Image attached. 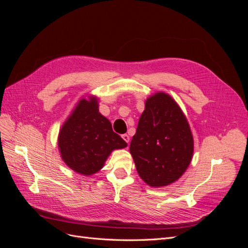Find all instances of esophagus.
<instances>
[{
	"mask_svg": "<svg viewBox=\"0 0 248 248\" xmlns=\"http://www.w3.org/2000/svg\"><path fill=\"white\" fill-rule=\"evenodd\" d=\"M122 138H123V140L127 142V144L129 145V136H128V134H123Z\"/></svg>",
	"mask_w": 248,
	"mask_h": 248,
	"instance_id": "1",
	"label": "esophagus"
}]
</instances>
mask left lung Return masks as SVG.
Segmentation results:
<instances>
[{"instance_id": "1", "label": "left lung", "mask_w": 248, "mask_h": 248, "mask_svg": "<svg viewBox=\"0 0 248 248\" xmlns=\"http://www.w3.org/2000/svg\"><path fill=\"white\" fill-rule=\"evenodd\" d=\"M129 151L140 177L152 187L167 186L190 164L193 138L183 111L163 92L150 96Z\"/></svg>"}]
</instances>
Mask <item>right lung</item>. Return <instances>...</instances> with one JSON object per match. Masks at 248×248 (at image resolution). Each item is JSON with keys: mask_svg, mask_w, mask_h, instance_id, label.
Returning a JSON list of instances; mask_svg holds the SVG:
<instances>
[{"mask_svg": "<svg viewBox=\"0 0 248 248\" xmlns=\"http://www.w3.org/2000/svg\"><path fill=\"white\" fill-rule=\"evenodd\" d=\"M63 161L74 171L91 176L100 170L109 154L127 147V142L112 131L111 124L98 109V99H80L63 124L58 138Z\"/></svg>", "mask_w": 248, "mask_h": 248, "instance_id": "right-lung-1", "label": "right lung"}]
</instances>
